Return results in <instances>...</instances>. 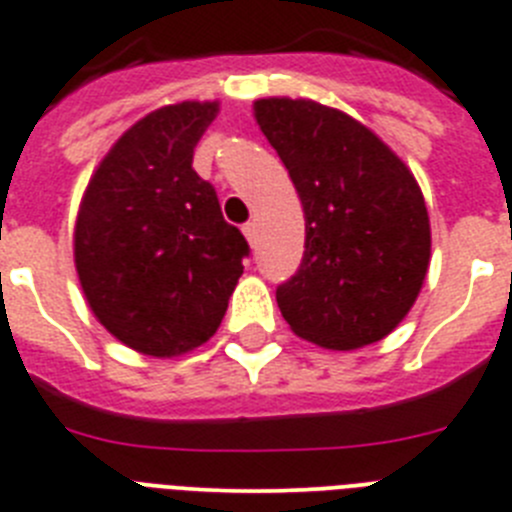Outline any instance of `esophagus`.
Masks as SVG:
<instances>
[{
  "label": "esophagus",
  "instance_id": "obj_1",
  "mask_svg": "<svg viewBox=\"0 0 512 512\" xmlns=\"http://www.w3.org/2000/svg\"><path fill=\"white\" fill-rule=\"evenodd\" d=\"M242 232H245L247 242H250L252 247H257V227H255V222L245 224V227H242Z\"/></svg>",
  "mask_w": 512,
  "mask_h": 512
}]
</instances>
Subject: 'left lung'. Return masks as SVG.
<instances>
[{
	"label": "left lung",
	"mask_w": 512,
	"mask_h": 512,
	"mask_svg": "<svg viewBox=\"0 0 512 512\" xmlns=\"http://www.w3.org/2000/svg\"><path fill=\"white\" fill-rule=\"evenodd\" d=\"M255 119L306 216L298 273L278 285L290 329L326 349L388 336L421 293L431 257L423 193L375 132L308 99H260Z\"/></svg>",
	"instance_id": "1"
}]
</instances>
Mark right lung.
Segmentation results:
<instances>
[{"label":"right lung","mask_w":512,"mask_h":512,"mask_svg":"<svg viewBox=\"0 0 512 512\" xmlns=\"http://www.w3.org/2000/svg\"><path fill=\"white\" fill-rule=\"evenodd\" d=\"M216 101H183L132 124L84 193L73 257L96 319L122 344L176 357L214 336L250 245L224 222L193 147Z\"/></svg>","instance_id":"1"}]
</instances>
